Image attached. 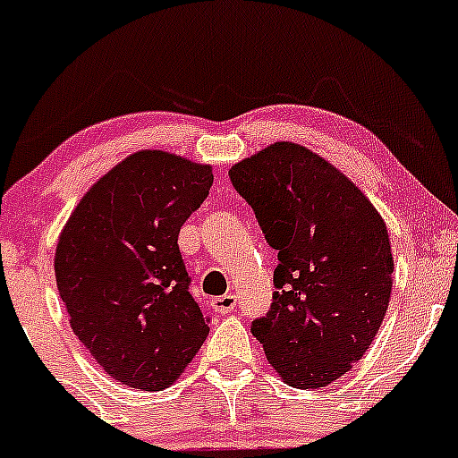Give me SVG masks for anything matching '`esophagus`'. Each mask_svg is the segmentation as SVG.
I'll list each match as a JSON object with an SVG mask.
<instances>
[{
    "instance_id": "obj_1",
    "label": "esophagus",
    "mask_w": 458,
    "mask_h": 458,
    "mask_svg": "<svg viewBox=\"0 0 458 458\" xmlns=\"http://www.w3.org/2000/svg\"><path fill=\"white\" fill-rule=\"evenodd\" d=\"M211 306L217 314H230L236 308V297L230 295V293H228V295L215 297L211 301Z\"/></svg>"
}]
</instances>
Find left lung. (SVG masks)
<instances>
[{
	"label": "left lung",
	"instance_id": "obj_1",
	"mask_svg": "<svg viewBox=\"0 0 458 458\" xmlns=\"http://www.w3.org/2000/svg\"><path fill=\"white\" fill-rule=\"evenodd\" d=\"M228 174L280 260L273 303L251 334L288 386H329L361 360L386 317L394 271L386 224L343 172L293 141Z\"/></svg>",
	"mask_w": 458,
	"mask_h": 458
}]
</instances>
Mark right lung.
<instances>
[{
	"label": "right lung",
	"mask_w": 458,
	"mask_h": 458,
	"mask_svg": "<svg viewBox=\"0 0 458 458\" xmlns=\"http://www.w3.org/2000/svg\"><path fill=\"white\" fill-rule=\"evenodd\" d=\"M211 185V165L140 150L94 182L62 230L55 280L71 327L123 386L165 390L207 340L178 233Z\"/></svg>",
	"instance_id": "1"
}]
</instances>
